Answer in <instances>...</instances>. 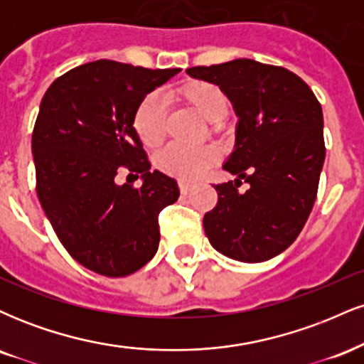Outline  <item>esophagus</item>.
Wrapping results in <instances>:
<instances>
[{"mask_svg": "<svg viewBox=\"0 0 364 364\" xmlns=\"http://www.w3.org/2000/svg\"><path fill=\"white\" fill-rule=\"evenodd\" d=\"M179 191H181V195H190L193 191V185L186 181H179Z\"/></svg>", "mask_w": 364, "mask_h": 364, "instance_id": "34e87169", "label": "esophagus"}]
</instances>
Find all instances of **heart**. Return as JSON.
<instances>
[{
	"label": "heart",
	"instance_id": "obj_1",
	"mask_svg": "<svg viewBox=\"0 0 364 364\" xmlns=\"http://www.w3.org/2000/svg\"><path fill=\"white\" fill-rule=\"evenodd\" d=\"M169 97L195 109L203 119L219 123L229 112V97L215 83L205 80H190L169 90ZM132 127L145 147L161 145L166 136V106L157 94H147L133 111ZM219 154L214 147L188 149L169 145L157 154L156 168L168 176L193 181L214 166Z\"/></svg>",
	"mask_w": 364,
	"mask_h": 364
}]
</instances>
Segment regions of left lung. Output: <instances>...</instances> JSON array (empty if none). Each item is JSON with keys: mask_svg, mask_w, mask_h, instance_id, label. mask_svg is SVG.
<instances>
[{"mask_svg": "<svg viewBox=\"0 0 364 364\" xmlns=\"http://www.w3.org/2000/svg\"><path fill=\"white\" fill-rule=\"evenodd\" d=\"M186 73L219 85L237 116L223 166L236 179L215 186L217 205L203 217L208 241L232 260H270L298 237L315 203L325 161L320 102L296 73L246 58Z\"/></svg>", "mask_w": 364, "mask_h": 364, "instance_id": "8db88e82", "label": "left lung"}]
</instances>
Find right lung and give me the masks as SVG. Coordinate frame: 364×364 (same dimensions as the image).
Instances as JSON below:
<instances>
[{
  "label": "right lung",
  "instance_id": "right-lung-1",
  "mask_svg": "<svg viewBox=\"0 0 364 364\" xmlns=\"http://www.w3.org/2000/svg\"><path fill=\"white\" fill-rule=\"evenodd\" d=\"M176 73L92 61L56 78L41 101L32 133L37 196L66 252L92 272L124 277L157 252L159 212L179 188L150 171L132 118ZM121 167L140 173L142 186H116Z\"/></svg>",
  "mask_w": 364,
  "mask_h": 364
}]
</instances>
